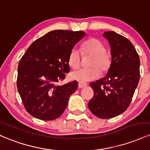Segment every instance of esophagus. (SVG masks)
<instances>
[{"label":"esophagus","mask_w":150,"mask_h":150,"mask_svg":"<svg viewBox=\"0 0 150 150\" xmlns=\"http://www.w3.org/2000/svg\"><path fill=\"white\" fill-rule=\"evenodd\" d=\"M86 86H87L86 83H83V82H79L78 86H79V88H83V87H86Z\"/></svg>","instance_id":"1"}]
</instances>
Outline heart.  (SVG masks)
Returning a JSON list of instances; mask_svg holds the SVG:
<instances>
[{
    "instance_id": "obj_1",
    "label": "heart",
    "mask_w": 150,
    "mask_h": 150,
    "mask_svg": "<svg viewBox=\"0 0 150 150\" xmlns=\"http://www.w3.org/2000/svg\"><path fill=\"white\" fill-rule=\"evenodd\" d=\"M83 55L92 56L88 69H79L74 71L71 77L80 82H86L94 80L109 70L111 64L110 54L105 51V47L102 42L96 38H89L81 45ZM82 54L77 48H73L69 54V64L73 69L79 68L82 62Z\"/></svg>"
}]
</instances>
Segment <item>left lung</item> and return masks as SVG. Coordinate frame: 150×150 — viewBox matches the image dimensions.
<instances>
[{"label": "left lung", "mask_w": 150, "mask_h": 150, "mask_svg": "<svg viewBox=\"0 0 150 150\" xmlns=\"http://www.w3.org/2000/svg\"><path fill=\"white\" fill-rule=\"evenodd\" d=\"M110 46L111 64L106 76L91 82L93 97L88 105L102 119L116 117L129 106L139 80V55L131 42L113 31L105 32Z\"/></svg>", "instance_id": "left-lung-1"}]
</instances>
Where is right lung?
Masks as SVG:
<instances>
[{
  "label": "right lung",
  "mask_w": 150,
  "mask_h": 150,
  "mask_svg": "<svg viewBox=\"0 0 150 150\" xmlns=\"http://www.w3.org/2000/svg\"><path fill=\"white\" fill-rule=\"evenodd\" d=\"M85 35L83 31L53 30L32 43L20 60L17 86L25 109L33 117L52 120L65 110L78 82L57 83L70 71L69 54Z\"/></svg>",
  "instance_id": "obj_1"
}]
</instances>
